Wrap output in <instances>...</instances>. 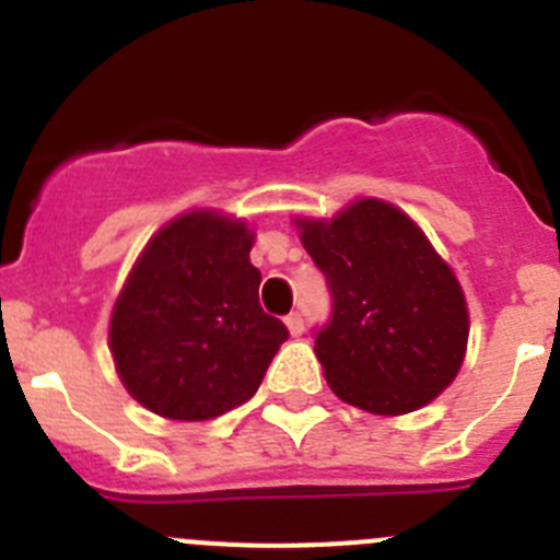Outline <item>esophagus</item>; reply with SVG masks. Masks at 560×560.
Masks as SVG:
<instances>
[{"mask_svg":"<svg viewBox=\"0 0 560 560\" xmlns=\"http://www.w3.org/2000/svg\"><path fill=\"white\" fill-rule=\"evenodd\" d=\"M285 325H289L291 336H303V330H305L303 314H296V311H291V314L285 316Z\"/></svg>","mask_w":560,"mask_h":560,"instance_id":"obj_1","label":"esophagus"}]
</instances>
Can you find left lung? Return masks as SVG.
<instances>
[{
  "label": "left lung",
  "mask_w": 560,
  "mask_h": 560,
  "mask_svg": "<svg viewBox=\"0 0 560 560\" xmlns=\"http://www.w3.org/2000/svg\"><path fill=\"white\" fill-rule=\"evenodd\" d=\"M296 226L334 300L314 339L330 389L373 415L427 407L459 373L468 345V308L446 260L381 199Z\"/></svg>",
  "instance_id": "8db88e82"
}]
</instances>
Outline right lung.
<instances>
[{"mask_svg":"<svg viewBox=\"0 0 560 560\" xmlns=\"http://www.w3.org/2000/svg\"><path fill=\"white\" fill-rule=\"evenodd\" d=\"M252 241L244 221L212 210L179 215L148 241L108 328L114 368L145 409L210 420L257 393L289 328L260 308Z\"/></svg>","mask_w":560,"mask_h":560,"instance_id":"right-lung-1","label":"right lung"}]
</instances>
